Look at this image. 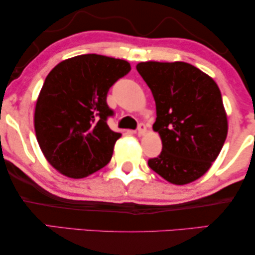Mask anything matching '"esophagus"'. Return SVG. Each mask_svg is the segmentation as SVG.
Here are the masks:
<instances>
[{"mask_svg": "<svg viewBox=\"0 0 255 255\" xmlns=\"http://www.w3.org/2000/svg\"><path fill=\"white\" fill-rule=\"evenodd\" d=\"M146 132V125L144 123H140L138 125V128H137V133L139 135H142Z\"/></svg>", "mask_w": 255, "mask_h": 255, "instance_id": "34e87169", "label": "esophagus"}]
</instances>
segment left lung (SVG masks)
<instances>
[{
  "label": "left lung",
  "mask_w": 255,
  "mask_h": 255,
  "mask_svg": "<svg viewBox=\"0 0 255 255\" xmlns=\"http://www.w3.org/2000/svg\"><path fill=\"white\" fill-rule=\"evenodd\" d=\"M137 71L151 89L162 151L149 168L174 184L200 179L217 159L228 135V118L217 83L187 62L147 61Z\"/></svg>",
  "instance_id": "left-lung-1"
}]
</instances>
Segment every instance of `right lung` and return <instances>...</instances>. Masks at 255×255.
<instances>
[{"mask_svg": "<svg viewBox=\"0 0 255 255\" xmlns=\"http://www.w3.org/2000/svg\"><path fill=\"white\" fill-rule=\"evenodd\" d=\"M130 71L125 60L82 54L61 61L46 76L34 130L45 158L61 174L82 179L109 163L122 134L107 123L115 115L107 95Z\"/></svg>", "mask_w": 255, "mask_h": 255, "instance_id": "1", "label": "right lung"}]
</instances>
